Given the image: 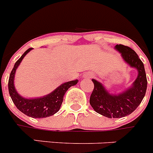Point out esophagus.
Returning a JSON list of instances; mask_svg holds the SVG:
<instances>
[{
	"label": "esophagus",
	"instance_id": "34e87169",
	"mask_svg": "<svg viewBox=\"0 0 153 153\" xmlns=\"http://www.w3.org/2000/svg\"><path fill=\"white\" fill-rule=\"evenodd\" d=\"M85 78H91L94 77V75H93L92 73H86L85 75Z\"/></svg>",
	"mask_w": 153,
	"mask_h": 153
}]
</instances>
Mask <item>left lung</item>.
Returning <instances> with one entry per match:
<instances>
[{
  "instance_id": "obj_1",
  "label": "left lung",
  "mask_w": 153,
  "mask_h": 153,
  "mask_svg": "<svg viewBox=\"0 0 153 153\" xmlns=\"http://www.w3.org/2000/svg\"><path fill=\"white\" fill-rule=\"evenodd\" d=\"M115 49L122 53L123 59L138 71L137 79L131 88L118 95H111L102 84L92 79L94 88L90 97V104L97 113L107 118H122L132 113L140 104L147 88V80L143 63L134 50L122 44Z\"/></svg>"
}]
</instances>
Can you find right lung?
<instances>
[{"label":"right lung","instance_id":"right-lung-1","mask_svg":"<svg viewBox=\"0 0 153 153\" xmlns=\"http://www.w3.org/2000/svg\"><path fill=\"white\" fill-rule=\"evenodd\" d=\"M31 49L32 48L27 50L22 54V56L16 62L14 67L10 72L9 81H8L9 94L17 109L21 111L22 113L31 118H47V117L54 115L59 110L65 92L68 91L70 87L76 85L78 81L75 80V81L65 82L61 85L59 88L54 90L52 93L43 97L35 98V99H25L21 97L16 92L14 87V76H15V72L17 67L20 64L21 61L25 57V56Z\"/></svg>","mask_w":153,"mask_h":153}]
</instances>
